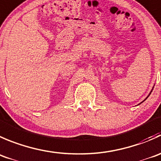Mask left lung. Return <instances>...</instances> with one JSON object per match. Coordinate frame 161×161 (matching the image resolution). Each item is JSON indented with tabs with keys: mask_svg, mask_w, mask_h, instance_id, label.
Instances as JSON below:
<instances>
[{
	"mask_svg": "<svg viewBox=\"0 0 161 161\" xmlns=\"http://www.w3.org/2000/svg\"><path fill=\"white\" fill-rule=\"evenodd\" d=\"M153 87H154V85H153V88H152V90H151V92H149V95H148V96H147V97H146V98H145V99H144V100H143V101H142V103H143V102H144V101H145V100H146V98H148V97H149V95H150L151 92H153ZM141 103H139V104H141ZM139 104H138V105H139Z\"/></svg>",
	"mask_w": 161,
	"mask_h": 161,
	"instance_id": "left-lung-1",
	"label": "left lung"
}]
</instances>
